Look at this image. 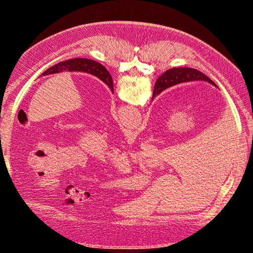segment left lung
I'll list each match as a JSON object with an SVG mask.
<instances>
[{
    "instance_id": "obj_1",
    "label": "left lung",
    "mask_w": 253,
    "mask_h": 253,
    "mask_svg": "<svg viewBox=\"0 0 253 253\" xmlns=\"http://www.w3.org/2000/svg\"><path fill=\"white\" fill-rule=\"evenodd\" d=\"M63 71L68 72H84L88 73L90 75H94L100 80H102L105 84H108L109 87L114 91V85H113V79L110 73L106 68L100 64L96 62L94 60L89 59H83V58H77V59H71L67 61H63L56 65L49 67L48 70L45 71L42 76H46L50 74L61 73Z\"/></svg>"
}]
</instances>
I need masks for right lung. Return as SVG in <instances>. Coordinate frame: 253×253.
Listing matches in <instances>:
<instances>
[{
	"instance_id": "right-lung-1",
	"label": "right lung",
	"mask_w": 253,
	"mask_h": 253,
	"mask_svg": "<svg viewBox=\"0 0 253 253\" xmlns=\"http://www.w3.org/2000/svg\"><path fill=\"white\" fill-rule=\"evenodd\" d=\"M206 81L211 83L212 85L216 86L208 76H206L202 72L194 70V68L189 67H177V68H171L168 70L165 74H163L155 82L154 90H153V97L154 99L157 95L162 93L166 88L175 85V84L182 83V82H189V81Z\"/></svg>"
}]
</instances>
